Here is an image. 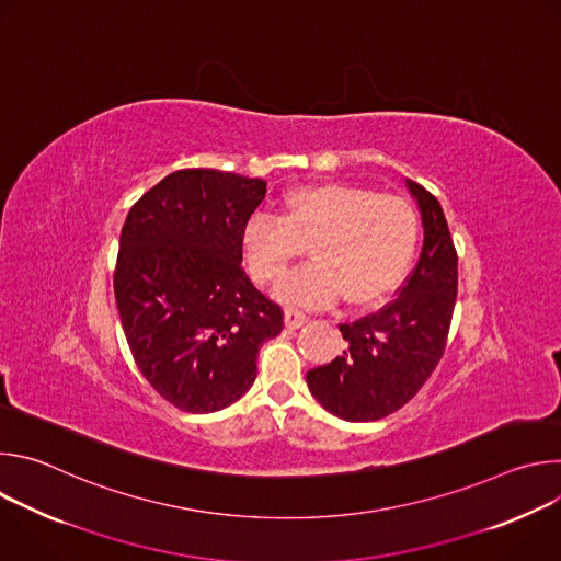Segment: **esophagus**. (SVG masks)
<instances>
[{
  "instance_id": "obj_1",
  "label": "esophagus",
  "mask_w": 561,
  "mask_h": 561,
  "mask_svg": "<svg viewBox=\"0 0 561 561\" xmlns=\"http://www.w3.org/2000/svg\"><path fill=\"white\" fill-rule=\"evenodd\" d=\"M284 319H286V327L288 329H299V327H304L308 322V314L304 310H299V308L288 306L284 310Z\"/></svg>"
}]
</instances>
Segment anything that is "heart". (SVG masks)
Listing matches in <instances>:
<instances>
[{"mask_svg": "<svg viewBox=\"0 0 561 561\" xmlns=\"http://www.w3.org/2000/svg\"><path fill=\"white\" fill-rule=\"evenodd\" d=\"M415 206L368 186L324 182L295 186L282 197L279 217L253 213L242 226V251L257 284L279 282L306 253L312 264L286 277L279 297L329 304L340 293L366 306L402 282L417 249Z\"/></svg>", "mask_w": 561, "mask_h": 561, "instance_id": "obj_1", "label": "heart"}]
</instances>
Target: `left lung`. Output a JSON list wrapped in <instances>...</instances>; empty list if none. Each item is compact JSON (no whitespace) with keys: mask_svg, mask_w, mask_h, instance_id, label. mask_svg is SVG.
I'll return each instance as SVG.
<instances>
[{"mask_svg":"<svg viewBox=\"0 0 561 561\" xmlns=\"http://www.w3.org/2000/svg\"><path fill=\"white\" fill-rule=\"evenodd\" d=\"M417 199L424 247L397 297L377 312L340 324L346 351L310 368L314 399L346 422H375L402 409L437 368L457 299V251L433 193L409 180Z\"/></svg>","mask_w":561,"mask_h":561,"instance_id":"1","label":"left lung"}]
</instances>
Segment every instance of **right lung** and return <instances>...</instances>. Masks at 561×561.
<instances>
[{
	"instance_id": "add662e5",
	"label": "right lung",
	"mask_w": 561,
	"mask_h": 561,
	"mask_svg": "<svg viewBox=\"0 0 561 561\" xmlns=\"http://www.w3.org/2000/svg\"><path fill=\"white\" fill-rule=\"evenodd\" d=\"M266 182L182 169L128 210L113 275L133 359L167 402L213 413L257 377L260 346L284 329V310L242 266V226Z\"/></svg>"
}]
</instances>
